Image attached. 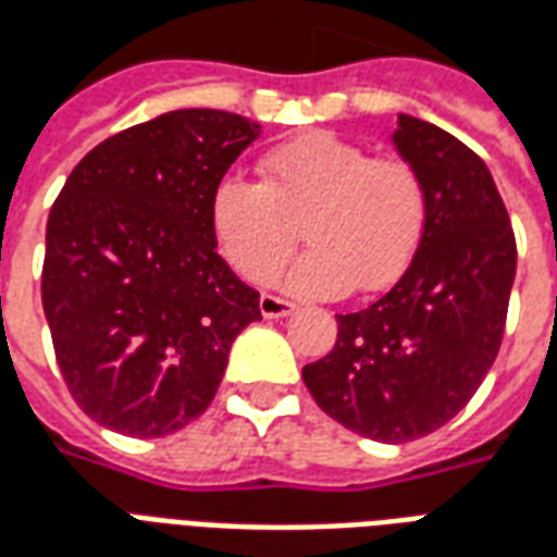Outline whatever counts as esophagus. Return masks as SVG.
I'll use <instances>...</instances> for the list:
<instances>
[{
  "instance_id": "1",
  "label": "esophagus",
  "mask_w": 557,
  "mask_h": 557,
  "mask_svg": "<svg viewBox=\"0 0 557 557\" xmlns=\"http://www.w3.org/2000/svg\"><path fill=\"white\" fill-rule=\"evenodd\" d=\"M259 310H262V315H268V319H277V315H289L292 310H295V304H292L289 298H280V295L265 292V295L259 298Z\"/></svg>"
}]
</instances>
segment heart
Returning a JSON list of instances; mask_svg holds the SVG:
<instances>
[{"instance_id":"obj_1","label":"heart","mask_w":557,"mask_h":557,"mask_svg":"<svg viewBox=\"0 0 557 557\" xmlns=\"http://www.w3.org/2000/svg\"><path fill=\"white\" fill-rule=\"evenodd\" d=\"M259 172V184L223 175L208 206L220 253L250 283L277 274L301 230L310 250L289 271V289L379 292L406 274L430 226L423 172L334 131L283 143Z\"/></svg>"}]
</instances>
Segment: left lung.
<instances>
[{
  "label": "left lung",
  "mask_w": 557,
  "mask_h": 557,
  "mask_svg": "<svg viewBox=\"0 0 557 557\" xmlns=\"http://www.w3.org/2000/svg\"><path fill=\"white\" fill-rule=\"evenodd\" d=\"M399 154L430 187V226L397 286L337 315V343L304 367L315 406L363 438L430 435L468 406L502 349L516 235L486 163L442 127L399 115Z\"/></svg>",
  "instance_id": "8db88e82"
}]
</instances>
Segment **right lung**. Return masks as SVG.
<instances>
[{"mask_svg":"<svg viewBox=\"0 0 557 557\" xmlns=\"http://www.w3.org/2000/svg\"><path fill=\"white\" fill-rule=\"evenodd\" d=\"M259 125L175 110L103 139L47 220L41 301L71 397L134 438L211 406L232 339L262 319L259 292L218 253L208 206Z\"/></svg>","mask_w":557,"mask_h":557,"instance_id":"add662e5","label":"right lung"}]
</instances>
